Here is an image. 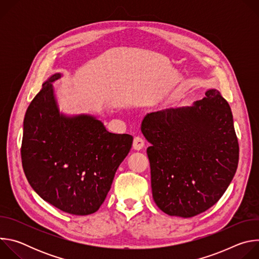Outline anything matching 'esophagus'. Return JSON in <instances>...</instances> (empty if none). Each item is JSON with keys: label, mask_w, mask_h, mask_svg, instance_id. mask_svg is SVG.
Segmentation results:
<instances>
[{"label": "esophagus", "mask_w": 259, "mask_h": 259, "mask_svg": "<svg viewBox=\"0 0 259 259\" xmlns=\"http://www.w3.org/2000/svg\"><path fill=\"white\" fill-rule=\"evenodd\" d=\"M143 146H144V140L139 136H135L133 139V149L136 151H140Z\"/></svg>", "instance_id": "obj_1"}]
</instances>
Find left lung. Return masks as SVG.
<instances>
[{
  "mask_svg": "<svg viewBox=\"0 0 259 259\" xmlns=\"http://www.w3.org/2000/svg\"><path fill=\"white\" fill-rule=\"evenodd\" d=\"M191 107L147 114L141 124L152 143L153 198L166 214L189 218L223 197L239 162V143L228 101L208 90Z\"/></svg>",
  "mask_w": 259,
  "mask_h": 259,
  "instance_id": "8db88e82",
  "label": "left lung"
}]
</instances>
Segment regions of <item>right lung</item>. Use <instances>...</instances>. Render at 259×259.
<instances>
[{
	"instance_id": "obj_1",
	"label": "right lung",
	"mask_w": 259,
	"mask_h": 259,
	"mask_svg": "<svg viewBox=\"0 0 259 259\" xmlns=\"http://www.w3.org/2000/svg\"><path fill=\"white\" fill-rule=\"evenodd\" d=\"M43 84L27 107L23 122L21 162L33 191L73 215L96 212L128 155L133 137L108 132L95 118L60 115L52 83Z\"/></svg>"
}]
</instances>
